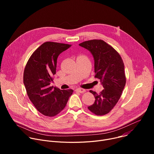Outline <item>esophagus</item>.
<instances>
[{"mask_svg": "<svg viewBox=\"0 0 154 154\" xmlns=\"http://www.w3.org/2000/svg\"><path fill=\"white\" fill-rule=\"evenodd\" d=\"M76 91L78 93H83L86 91V90L83 88H77V89H76Z\"/></svg>", "mask_w": 154, "mask_h": 154, "instance_id": "34e87169", "label": "esophagus"}]
</instances>
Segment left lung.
Wrapping results in <instances>:
<instances>
[{"label": "left lung", "mask_w": 154, "mask_h": 154, "mask_svg": "<svg viewBox=\"0 0 154 154\" xmlns=\"http://www.w3.org/2000/svg\"><path fill=\"white\" fill-rule=\"evenodd\" d=\"M79 46L90 51L93 55L95 77L100 80L103 87L99 94L90 91L95 102L88 108L96 115H105L119 100L126 83L122 59L112 46L102 39L86 41Z\"/></svg>", "instance_id": "1"}]
</instances>
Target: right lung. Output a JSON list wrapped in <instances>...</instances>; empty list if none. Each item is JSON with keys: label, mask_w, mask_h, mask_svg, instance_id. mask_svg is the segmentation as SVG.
I'll use <instances>...</instances> for the list:
<instances>
[{"label": "right lung", "mask_w": 154, "mask_h": 154, "mask_svg": "<svg viewBox=\"0 0 154 154\" xmlns=\"http://www.w3.org/2000/svg\"><path fill=\"white\" fill-rule=\"evenodd\" d=\"M71 46L55 42H44L29 58L24 71V84L27 94L37 110L53 117L64 108L72 90H60L51 86L56 74L58 55Z\"/></svg>", "instance_id": "add662e5"}]
</instances>
